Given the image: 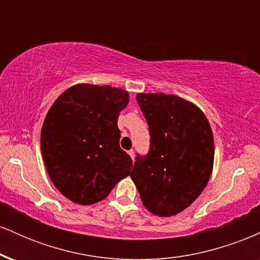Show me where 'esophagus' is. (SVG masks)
<instances>
[{"instance_id": "1", "label": "esophagus", "mask_w": 260, "mask_h": 260, "mask_svg": "<svg viewBox=\"0 0 260 260\" xmlns=\"http://www.w3.org/2000/svg\"><path fill=\"white\" fill-rule=\"evenodd\" d=\"M128 154H129V156L132 157V159H134V151H133V150H129V151H128Z\"/></svg>"}]
</instances>
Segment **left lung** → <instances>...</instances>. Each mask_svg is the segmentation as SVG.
Listing matches in <instances>:
<instances>
[{"mask_svg":"<svg viewBox=\"0 0 260 260\" xmlns=\"http://www.w3.org/2000/svg\"><path fill=\"white\" fill-rule=\"evenodd\" d=\"M150 132V150L131 172L143 205L156 216L177 215L201 196L214 166V136L196 104L162 92L137 94Z\"/></svg>","mask_w":260,"mask_h":260,"instance_id":"1","label":"left lung"}]
</instances>
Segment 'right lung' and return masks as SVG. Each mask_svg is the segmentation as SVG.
I'll return each mask as SVG.
<instances>
[{
  "label": "right lung",
  "mask_w": 260,
  "mask_h": 260,
  "mask_svg": "<svg viewBox=\"0 0 260 260\" xmlns=\"http://www.w3.org/2000/svg\"><path fill=\"white\" fill-rule=\"evenodd\" d=\"M128 91L79 83L64 90L46 113L40 144L50 180L66 198L90 205L127 177L132 159L120 148V112Z\"/></svg>",
  "instance_id": "obj_1"
}]
</instances>
